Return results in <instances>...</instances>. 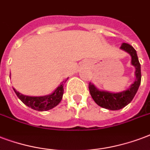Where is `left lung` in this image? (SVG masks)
Instances as JSON below:
<instances>
[{
	"label": "left lung",
	"instance_id": "obj_1",
	"mask_svg": "<svg viewBox=\"0 0 150 150\" xmlns=\"http://www.w3.org/2000/svg\"><path fill=\"white\" fill-rule=\"evenodd\" d=\"M120 49L127 52L131 56V64L135 67V82L127 90L120 93H109L100 91L91 83H89L90 95L98 105L109 110H119L127 105L134 98L141 83V65L139 61L136 50L131 45L123 43Z\"/></svg>",
	"mask_w": 150,
	"mask_h": 150
}]
</instances>
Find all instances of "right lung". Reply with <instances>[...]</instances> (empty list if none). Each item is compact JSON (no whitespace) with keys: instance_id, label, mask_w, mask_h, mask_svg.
Returning <instances> with one entry per match:
<instances>
[{"instance_id":"1","label":"right lung","mask_w":150,"mask_h":150,"mask_svg":"<svg viewBox=\"0 0 150 150\" xmlns=\"http://www.w3.org/2000/svg\"><path fill=\"white\" fill-rule=\"evenodd\" d=\"M63 83H65L64 81ZM63 83L59 86L54 92L50 95L43 96V97H29L21 94L16 90H14L15 93L17 97L21 100V101L26 105L37 111H47L57 106L62 99L63 93H64V86Z\"/></svg>"}]
</instances>
